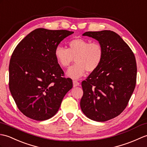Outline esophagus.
I'll list each match as a JSON object with an SVG mask.
<instances>
[{
    "label": "esophagus",
    "instance_id": "34e87169",
    "mask_svg": "<svg viewBox=\"0 0 147 147\" xmlns=\"http://www.w3.org/2000/svg\"><path fill=\"white\" fill-rule=\"evenodd\" d=\"M79 82H78L77 80H73V86L74 87H77V86H79Z\"/></svg>",
    "mask_w": 147,
    "mask_h": 147
}]
</instances>
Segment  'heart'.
I'll return each mask as SVG.
<instances>
[{
	"label": "heart",
	"mask_w": 147,
	"mask_h": 147,
	"mask_svg": "<svg viewBox=\"0 0 147 147\" xmlns=\"http://www.w3.org/2000/svg\"><path fill=\"white\" fill-rule=\"evenodd\" d=\"M58 63L61 67H68L75 58L76 64L67 71V76L72 79H79L84 76L86 71L93 72L102 62L104 49L97 42L90 41L83 38H76L68 43V48L58 46L54 51Z\"/></svg>",
	"instance_id": "obj_1"
}]
</instances>
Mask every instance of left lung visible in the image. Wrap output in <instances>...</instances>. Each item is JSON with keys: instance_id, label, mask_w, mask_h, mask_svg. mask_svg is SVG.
<instances>
[{"instance_id": "1", "label": "left lung", "mask_w": 147, "mask_h": 147, "mask_svg": "<svg viewBox=\"0 0 147 147\" xmlns=\"http://www.w3.org/2000/svg\"><path fill=\"white\" fill-rule=\"evenodd\" d=\"M82 35L99 41L104 57L98 68L82 81L80 107L89 119L106 121L119 115L128 105L136 85L135 57L115 32L88 31Z\"/></svg>"}]
</instances>
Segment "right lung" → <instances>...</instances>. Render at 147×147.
Listing matches in <instances>:
<instances>
[{
	"label": "right lung",
	"instance_id": "add662e5",
	"mask_svg": "<svg viewBox=\"0 0 147 147\" xmlns=\"http://www.w3.org/2000/svg\"><path fill=\"white\" fill-rule=\"evenodd\" d=\"M67 30L38 28L16 47L9 63V89L18 109L28 118L44 121L59 109L64 96L73 87L70 78L55 59L54 51Z\"/></svg>",
	"mask_w": 147,
	"mask_h": 147
}]
</instances>
